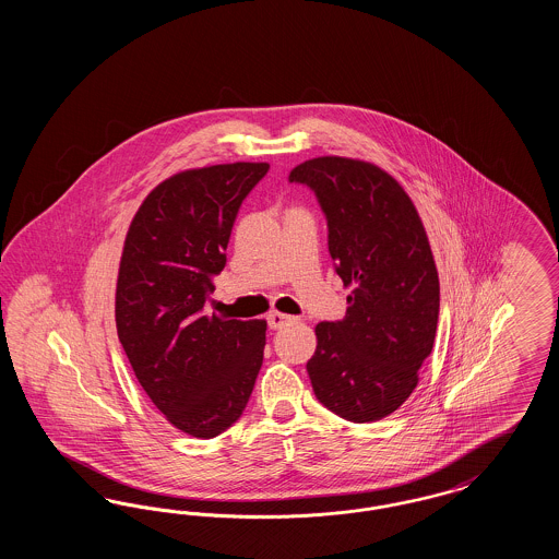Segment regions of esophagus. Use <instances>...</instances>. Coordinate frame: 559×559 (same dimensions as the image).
Masks as SVG:
<instances>
[{"instance_id": "esophagus-1", "label": "esophagus", "mask_w": 559, "mask_h": 559, "mask_svg": "<svg viewBox=\"0 0 559 559\" xmlns=\"http://www.w3.org/2000/svg\"><path fill=\"white\" fill-rule=\"evenodd\" d=\"M293 317H287V314H281V312H270L267 314V324H270V329H283L285 324H289L292 322Z\"/></svg>"}]
</instances>
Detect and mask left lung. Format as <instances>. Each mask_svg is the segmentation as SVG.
Returning <instances> with one entry per match:
<instances>
[{"instance_id":"8db88e82","label":"left lung","mask_w":559,"mask_h":559,"mask_svg":"<svg viewBox=\"0 0 559 559\" xmlns=\"http://www.w3.org/2000/svg\"><path fill=\"white\" fill-rule=\"evenodd\" d=\"M289 182L317 192L329 253L352 287L346 317L314 329L312 390L347 421L383 419L417 388L436 340L440 283L424 222L399 180L369 160H304Z\"/></svg>"}]
</instances>
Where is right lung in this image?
<instances>
[{"instance_id":"1","label":"right lung","mask_w":559,"mask_h":559,"mask_svg":"<svg viewBox=\"0 0 559 559\" xmlns=\"http://www.w3.org/2000/svg\"><path fill=\"white\" fill-rule=\"evenodd\" d=\"M267 169L239 160L174 174L142 201L123 242L119 342L146 396L194 438L239 419L262 369L266 320L207 317L203 306L240 203Z\"/></svg>"}]
</instances>
